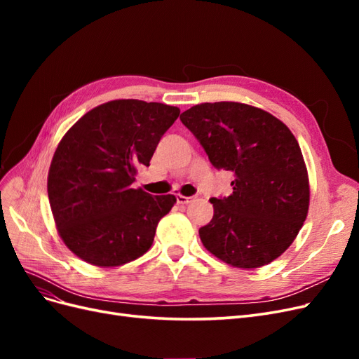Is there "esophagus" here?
Here are the masks:
<instances>
[{"instance_id":"1","label":"esophagus","mask_w":359,"mask_h":359,"mask_svg":"<svg viewBox=\"0 0 359 359\" xmlns=\"http://www.w3.org/2000/svg\"><path fill=\"white\" fill-rule=\"evenodd\" d=\"M190 201H191V198L182 196V194H178V196H177V202H178V205H187Z\"/></svg>"}]
</instances>
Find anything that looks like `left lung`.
<instances>
[{"label":"left lung","mask_w":359,"mask_h":359,"mask_svg":"<svg viewBox=\"0 0 359 359\" xmlns=\"http://www.w3.org/2000/svg\"><path fill=\"white\" fill-rule=\"evenodd\" d=\"M217 170L233 175L231 196L210 202L203 247L235 268L273 262L307 219L310 182L298 140L278 118L238 102L201 103L181 114Z\"/></svg>","instance_id":"left-lung-1"}]
</instances>
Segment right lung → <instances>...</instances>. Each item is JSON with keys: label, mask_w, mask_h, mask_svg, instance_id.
Wrapping results in <instances>:
<instances>
[{"label": "right lung", "mask_w": 359, "mask_h": 359, "mask_svg": "<svg viewBox=\"0 0 359 359\" xmlns=\"http://www.w3.org/2000/svg\"><path fill=\"white\" fill-rule=\"evenodd\" d=\"M175 106L121 99L86 112L62 136L48 173V196L58 235L86 264L114 268L145 255L156 227L177 203L132 189L166 130Z\"/></svg>", "instance_id": "1"}]
</instances>
